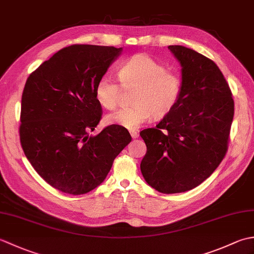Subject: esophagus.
I'll return each mask as SVG.
<instances>
[{
    "mask_svg": "<svg viewBox=\"0 0 254 254\" xmlns=\"http://www.w3.org/2000/svg\"><path fill=\"white\" fill-rule=\"evenodd\" d=\"M130 134H131V136H132L133 138H137V137H138V133H137L136 131H131Z\"/></svg>",
    "mask_w": 254,
    "mask_h": 254,
    "instance_id": "esophagus-1",
    "label": "esophagus"
}]
</instances>
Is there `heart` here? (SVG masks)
I'll return each instance as SVG.
<instances>
[{
	"mask_svg": "<svg viewBox=\"0 0 254 254\" xmlns=\"http://www.w3.org/2000/svg\"><path fill=\"white\" fill-rule=\"evenodd\" d=\"M118 76L124 87H136L133 106L122 108L106 116L105 122L127 130H136L150 117L161 118L174 109L179 101L182 82L179 75L167 71L163 63L147 55H135L122 63ZM121 87L109 75L99 78L95 87L97 101L106 109L118 106Z\"/></svg>",
	"mask_w": 254,
	"mask_h": 254,
	"instance_id": "heart-1",
	"label": "heart"
}]
</instances>
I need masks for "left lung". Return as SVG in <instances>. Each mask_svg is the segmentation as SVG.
<instances>
[{"label": "left lung", "mask_w": 254, "mask_h": 254, "mask_svg": "<svg viewBox=\"0 0 254 254\" xmlns=\"http://www.w3.org/2000/svg\"><path fill=\"white\" fill-rule=\"evenodd\" d=\"M181 64L179 101L155 127L139 135L147 152L145 181L165 194L192 190L222 163L228 148L235 104L228 83L210 59L182 46H169Z\"/></svg>", "instance_id": "1"}]
</instances>
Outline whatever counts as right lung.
<instances>
[{
    "label": "right lung",
    "mask_w": 254,
    "mask_h": 254,
    "mask_svg": "<svg viewBox=\"0 0 254 254\" xmlns=\"http://www.w3.org/2000/svg\"><path fill=\"white\" fill-rule=\"evenodd\" d=\"M122 48L73 45L27 78L19 137L27 159L57 190L80 195L101 185L113 160L131 142L126 127L109 126L89 135L102 109L95 87Z\"/></svg>",
    "instance_id": "right-lung-1"
}]
</instances>
